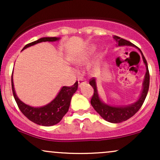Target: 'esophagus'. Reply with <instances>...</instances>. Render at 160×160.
I'll return each mask as SVG.
<instances>
[{"label": "esophagus", "mask_w": 160, "mask_h": 160, "mask_svg": "<svg viewBox=\"0 0 160 160\" xmlns=\"http://www.w3.org/2000/svg\"><path fill=\"white\" fill-rule=\"evenodd\" d=\"M78 82H79V87H81L82 84L86 83V80L84 78H80L78 80Z\"/></svg>", "instance_id": "esophagus-1"}]
</instances>
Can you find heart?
Listing matches in <instances>:
<instances>
[{
  "instance_id": "obj_1",
  "label": "heart",
  "mask_w": 160,
  "mask_h": 160,
  "mask_svg": "<svg viewBox=\"0 0 160 160\" xmlns=\"http://www.w3.org/2000/svg\"><path fill=\"white\" fill-rule=\"evenodd\" d=\"M94 49H92V50H93ZM88 58H89V55H86V56H82L79 57L78 59L76 60V63L78 65H83L86 62L88 61Z\"/></svg>"
}]
</instances>
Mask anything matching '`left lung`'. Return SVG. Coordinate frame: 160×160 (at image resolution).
Here are the masks:
<instances>
[{"label": "left lung", "mask_w": 160, "mask_h": 160, "mask_svg": "<svg viewBox=\"0 0 160 160\" xmlns=\"http://www.w3.org/2000/svg\"><path fill=\"white\" fill-rule=\"evenodd\" d=\"M113 38L117 41L118 46H135L131 42L122 39V38L118 36L114 35L113 37ZM141 56H142L143 61H144L145 65H146L147 69L144 80V82H143V90L138 100L135 103L131 104V105L125 106V107H113V106L108 105V104L103 103L100 100V98L98 96L95 79L92 78L89 80V84L92 86L93 89H94L93 95L92 96L91 98L92 106L100 114L101 117L108 122H113V123H119V122H122L123 121L128 120L139 111V109L141 108L143 103L144 102L145 98H146L147 95H148V89H149L150 73L149 70H148V62L145 59L142 52H141Z\"/></svg>", "instance_id": "obj_1"}]
</instances>
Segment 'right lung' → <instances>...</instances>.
I'll return each mask as SVG.
<instances>
[{"mask_svg":"<svg viewBox=\"0 0 160 160\" xmlns=\"http://www.w3.org/2000/svg\"><path fill=\"white\" fill-rule=\"evenodd\" d=\"M58 40H59V38H55V37L54 38H40L36 41L28 43L24 47L23 49H26L27 47H31V46L40 43V42H53ZM11 82H12V94H13L16 104L22 113L32 122L44 126H53L62 120L64 116L68 111L72 95L75 93L78 87V81L75 82L74 85L71 86H63L58 94L57 95V96L54 98V100H52L50 103L43 106V107L34 108L23 103L16 95L13 82H12V74Z\"/></svg>","mask_w":160,"mask_h":160,"instance_id":"right-lung-1","label":"right lung"}]
</instances>
